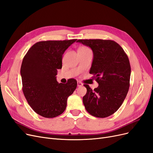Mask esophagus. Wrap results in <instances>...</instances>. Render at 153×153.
<instances>
[{
  "mask_svg": "<svg viewBox=\"0 0 153 153\" xmlns=\"http://www.w3.org/2000/svg\"><path fill=\"white\" fill-rule=\"evenodd\" d=\"M83 85V83L81 82H77V86L78 87H82Z\"/></svg>",
  "mask_w": 153,
  "mask_h": 153,
  "instance_id": "esophagus-1",
  "label": "esophagus"
}]
</instances>
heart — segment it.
<instances>
[{
    "instance_id": "heart-1",
    "label": "heart",
    "mask_w": 153,
    "mask_h": 153,
    "mask_svg": "<svg viewBox=\"0 0 153 153\" xmlns=\"http://www.w3.org/2000/svg\"><path fill=\"white\" fill-rule=\"evenodd\" d=\"M88 49V48H87V47H80L79 49Z\"/></svg>"
}]
</instances>
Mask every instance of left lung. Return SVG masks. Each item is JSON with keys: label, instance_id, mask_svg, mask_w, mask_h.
I'll return each mask as SVG.
<instances>
[{"label": "left lung", "instance_id": "8db88e82", "mask_svg": "<svg viewBox=\"0 0 153 153\" xmlns=\"http://www.w3.org/2000/svg\"><path fill=\"white\" fill-rule=\"evenodd\" d=\"M77 42L91 47L94 59L91 74L99 83L94 90L88 85L83 102L87 112L97 118L113 114L122 106L129 87L131 68L128 57L116 42L80 39Z\"/></svg>", "mask_w": 153, "mask_h": 153}]
</instances>
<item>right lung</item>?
Returning a JSON list of instances; mask_svg holds the SVG:
<instances>
[{
	"label": "right lung",
	"mask_w": 153,
	"mask_h": 153,
	"mask_svg": "<svg viewBox=\"0 0 153 153\" xmlns=\"http://www.w3.org/2000/svg\"><path fill=\"white\" fill-rule=\"evenodd\" d=\"M77 39L38 42L28 51L21 67L22 90L28 104L38 114L54 118L66 108L67 99L76 88L71 78L65 85L56 80L62 54Z\"/></svg>",
	"instance_id": "right-lung-1"
}]
</instances>
